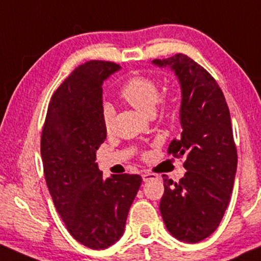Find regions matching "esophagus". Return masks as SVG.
Listing matches in <instances>:
<instances>
[{
    "label": "esophagus",
    "mask_w": 261,
    "mask_h": 261,
    "mask_svg": "<svg viewBox=\"0 0 261 261\" xmlns=\"http://www.w3.org/2000/svg\"><path fill=\"white\" fill-rule=\"evenodd\" d=\"M154 178H157V174L150 173V172L142 173V179H144L145 182H148V181H151V179H154Z\"/></svg>",
    "instance_id": "34e87169"
}]
</instances>
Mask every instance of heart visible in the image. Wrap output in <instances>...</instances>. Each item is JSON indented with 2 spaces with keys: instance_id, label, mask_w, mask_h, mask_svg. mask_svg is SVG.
Returning <instances> with one entry per match:
<instances>
[{
  "instance_id": "b5f03b06",
  "label": "heart",
  "mask_w": 261,
  "mask_h": 261,
  "mask_svg": "<svg viewBox=\"0 0 261 261\" xmlns=\"http://www.w3.org/2000/svg\"><path fill=\"white\" fill-rule=\"evenodd\" d=\"M120 96L139 111L151 114L159 101L160 88L151 76L136 75L122 85ZM101 121L105 130H110L113 125V108L109 104H104L101 109Z\"/></svg>"
}]
</instances>
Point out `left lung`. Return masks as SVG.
I'll use <instances>...</instances> for the list:
<instances>
[{
	"instance_id": "left-lung-1",
	"label": "left lung",
	"mask_w": 261,
	"mask_h": 261,
	"mask_svg": "<svg viewBox=\"0 0 261 261\" xmlns=\"http://www.w3.org/2000/svg\"><path fill=\"white\" fill-rule=\"evenodd\" d=\"M152 63L171 68L181 85L182 131L168 153L185 156L187 170L179 182L163 178L160 212L176 239L198 243L218 228L233 191L238 154L230 114L218 83L190 57L178 53Z\"/></svg>"
}]
</instances>
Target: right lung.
<instances>
[{
	"label": "right lung",
	"instance_id": "right-lung-1",
	"mask_svg": "<svg viewBox=\"0 0 261 261\" xmlns=\"http://www.w3.org/2000/svg\"><path fill=\"white\" fill-rule=\"evenodd\" d=\"M90 61L75 68L48 105L41 139L44 177L71 237L90 249H107L124 234L128 210L142 183L139 174L102 178L96 150L107 139L101 121L102 83L120 69Z\"/></svg>",
	"mask_w": 261,
	"mask_h": 261
}]
</instances>
